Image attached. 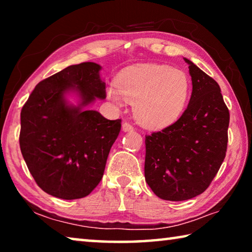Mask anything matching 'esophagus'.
I'll return each mask as SVG.
<instances>
[{"label":"esophagus","mask_w":252,"mask_h":252,"mask_svg":"<svg viewBox=\"0 0 252 252\" xmlns=\"http://www.w3.org/2000/svg\"><path fill=\"white\" fill-rule=\"evenodd\" d=\"M122 131L123 132H131V131H133V126H132L130 123L125 122L122 125Z\"/></svg>","instance_id":"34e87169"}]
</instances>
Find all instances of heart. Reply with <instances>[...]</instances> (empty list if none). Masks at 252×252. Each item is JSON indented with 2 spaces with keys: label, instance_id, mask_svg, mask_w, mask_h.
<instances>
[{
  "label": "heart",
  "instance_id": "1",
  "mask_svg": "<svg viewBox=\"0 0 252 252\" xmlns=\"http://www.w3.org/2000/svg\"><path fill=\"white\" fill-rule=\"evenodd\" d=\"M190 82L185 72L169 65L146 63L127 67L118 84L106 88V97L122 106L134 103V117L148 129L159 130L173 125L185 110Z\"/></svg>",
  "mask_w": 252,
  "mask_h": 252
}]
</instances>
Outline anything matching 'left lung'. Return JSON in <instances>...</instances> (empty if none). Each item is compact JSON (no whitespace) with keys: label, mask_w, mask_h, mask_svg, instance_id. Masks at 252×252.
<instances>
[{"label":"left lung","mask_w":252,"mask_h":252,"mask_svg":"<svg viewBox=\"0 0 252 252\" xmlns=\"http://www.w3.org/2000/svg\"><path fill=\"white\" fill-rule=\"evenodd\" d=\"M183 59L192 81L188 108L173 125L146 136V181L169 201L201 194L222 164L228 143L230 116L219 84Z\"/></svg>","instance_id":"obj_1"}]
</instances>
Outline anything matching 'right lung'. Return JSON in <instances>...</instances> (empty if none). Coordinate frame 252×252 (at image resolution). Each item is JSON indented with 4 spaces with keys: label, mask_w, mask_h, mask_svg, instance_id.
Masks as SVG:
<instances>
[{
    "label": "right lung",
    "mask_w": 252,
    "mask_h": 252,
    "mask_svg": "<svg viewBox=\"0 0 252 252\" xmlns=\"http://www.w3.org/2000/svg\"><path fill=\"white\" fill-rule=\"evenodd\" d=\"M101 69L94 62L65 67L41 81L21 111V152L37 186L53 197L90 194L121 130L120 119L90 109L105 99Z\"/></svg>",
    "instance_id": "right-lung-1"
}]
</instances>
